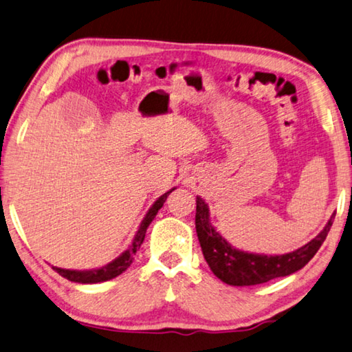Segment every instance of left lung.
I'll return each mask as SVG.
<instances>
[{"instance_id":"left-lung-1","label":"left lung","mask_w":352,"mask_h":352,"mask_svg":"<svg viewBox=\"0 0 352 352\" xmlns=\"http://www.w3.org/2000/svg\"><path fill=\"white\" fill-rule=\"evenodd\" d=\"M332 214L328 224L318 235L303 248L285 255H260L239 250L221 236L210 223V210L201 196H196V233L212 272L230 286H255L280 276H287L305 267L322 248L332 226Z\"/></svg>"}]
</instances>
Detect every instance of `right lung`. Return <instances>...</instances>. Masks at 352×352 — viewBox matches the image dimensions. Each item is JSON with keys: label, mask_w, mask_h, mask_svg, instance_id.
<instances>
[{"label": "right lung", "mask_w": 352, "mask_h": 352, "mask_svg": "<svg viewBox=\"0 0 352 352\" xmlns=\"http://www.w3.org/2000/svg\"><path fill=\"white\" fill-rule=\"evenodd\" d=\"M173 190H175V188H171L170 192L164 193L150 207V210L146 212L145 218L142 219V223L139 226V230L135 232L133 243L129 244V248L125 252H123L120 256H117L116 260H113V261L108 263V264H104V266L98 267V269H89V270H71V269H61V267H55V266H52V269L57 274H60L61 276H65L66 280L74 281V283H82V285H94V283L108 281V280L116 278V276H119L120 274L125 272V270L129 266H131L135 252L139 250L140 244L144 243L148 226L151 224V221L154 219V217H156L157 212L160 210V207L164 206L166 196H168L173 192Z\"/></svg>", "instance_id": "add662e5"}]
</instances>
